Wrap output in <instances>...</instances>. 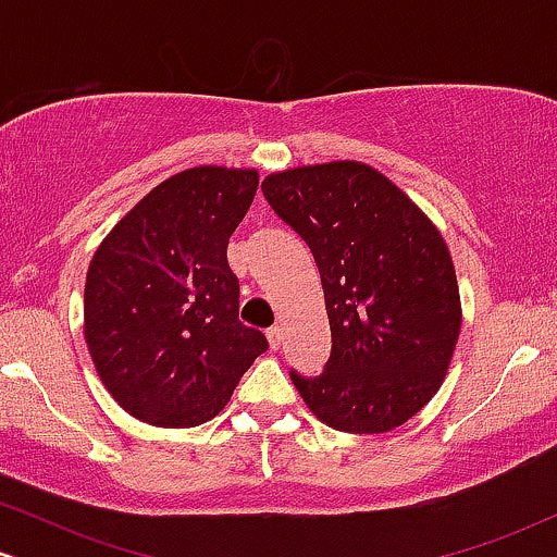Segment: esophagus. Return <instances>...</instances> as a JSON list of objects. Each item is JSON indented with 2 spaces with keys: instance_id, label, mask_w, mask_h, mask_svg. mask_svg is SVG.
<instances>
[{
  "instance_id": "1",
  "label": "esophagus",
  "mask_w": 557,
  "mask_h": 557,
  "mask_svg": "<svg viewBox=\"0 0 557 557\" xmlns=\"http://www.w3.org/2000/svg\"><path fill=\"white\" fill-rule=\"evenodd\" d=\"M267 341H270V348L277 350L280 343H283V330L270 327V330H267Z\"/></svg>"
}]
</instances>
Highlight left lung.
Wrapping results in <instances>:
<instances>
[{
	"label": "left lung",
	"instance_id": "8db88e82",
	"mask_svg": "<svg viewBox=\"0 0 557 557\" xmlns=\"http://www.w3.org/2000/svg\"><path fill=\"white\" fill-rule=\"evenodd\" d=\"M274 214L317 261L332 350L324 372H290L309 411L337 432L406 424L443 385L461 296L443 235L389 177L363 162L272 172Z\"/></svg>",
	"mask_w": 557,
	"mask_h": 557
}]
</instances>
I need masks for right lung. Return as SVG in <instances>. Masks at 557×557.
Segmentation results:
<instances>
[{
  "label": "right lung",
  "mask_w": 557,
  "mask_h": 557,
  "mask_svg": "<svg viewBox=\"0 0 557 557\" xmlns=\"http://www.w3.org/2000/svg\"><path fill=\"white\" fill-rule=\"evenodd\" d=\"M259 188L257 170L190 168L149 190L96 248L83 335L104 387L154 426L214 419L267 337L238 319L227 240Z\"/></svg>",
  "instance_id": "right-lung-1"
}]
</instances>
